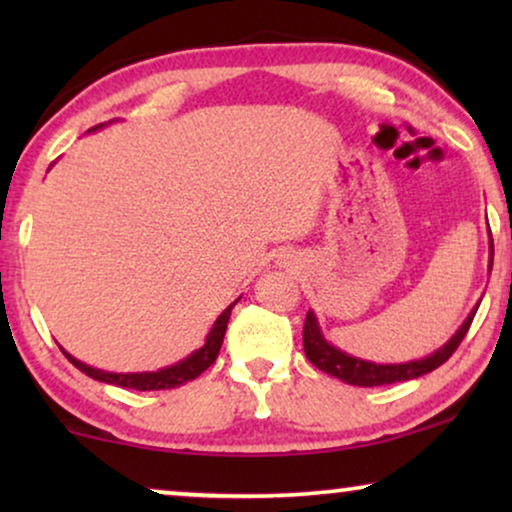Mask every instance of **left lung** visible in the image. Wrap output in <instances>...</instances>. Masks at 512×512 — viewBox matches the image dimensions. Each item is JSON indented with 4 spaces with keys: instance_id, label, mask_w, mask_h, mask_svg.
I'll use <instances>...</instances> for the list:
<instances>
[{
    "instance_id": "1",
    "label": "left lung",
    "mask_w": 512,
    "mask_h": 512,
    "mask_svg": "<svg viewBox=\"0 0 512 512\" xmlns=\"http://www.w3.org/2000/svg\"><path fill=\"white\" fill-rule=\"evenodd\" d=\"M492 263H494V242H492V233H489V270H492ZM478 307L480 303L473 307V312L468 314L464 324L459 326V331L454 333L443 347L436 349V352L429 356H424V359L408 361V363H375V361H363V359H356V356L340 352L338 347H333L331 342L324 338L314 312H307L305 328H303L305 356L319 370L338 377L342 382L354 384V387H382V384L415 380V377H422L426 373H431V370H436L438 366H443V363L457 352V347L461 345V340L466 338L468 328L473 324V317L475 312H478Z\"/></svg>"
}]
</instances>
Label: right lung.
<instances>
[{
	"label": "right lung",
	"instance_id": "right-lung-1",
	"mask_svg": "<svg viewBox=\"0 0 512 512\" xmlns=\"http://www.w3.org/2000/svg\"><path fill=\"white\" fill-rule=\"evenodd\" d=\"M97 128H102V125H97ZM97 128H93V130H97ZM235 303L228 305L226 310L219 314V319L214 321L212 331H209V335L205 338V345H202L200 349H195L193 354H188L184 361L174 363V366L160 368V370H156V373H107V370H97L93 366H86V363L74 359L72 354H67L65 349H62V354H65L67 359L81 370V373H86L88 377H93V380H97V382L116 384V387L137 389V391H158V389L181 387V384L191 382L198 375L205 373V370L216 361L219 349L223 345V335H226V328H228L230 310H233Z\"/></svg>",
	"mask_w": 512,
	"mask_h": 512
}]
</instances>
